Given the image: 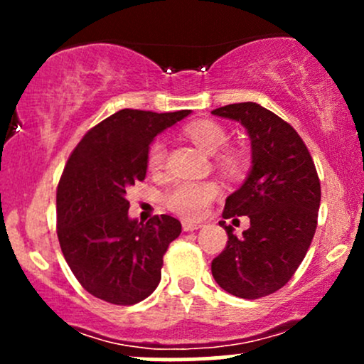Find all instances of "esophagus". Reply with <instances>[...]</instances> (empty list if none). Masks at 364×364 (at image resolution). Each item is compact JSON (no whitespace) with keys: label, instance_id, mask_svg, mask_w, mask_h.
<instances>
[{"label":"esophagus","instance_id":"obj_1","mask_svg":"<svg viewBox=\"0 0 364 364\" xmlns=\"http://www.w3.org/2000/svg\"><path fill=\"white\" fill-rule=\"evenodd\" d=\"M203 224L200 223H191V220H183V231H196V229L202 228Z\"/></svg>","mask_w":364,"mask_h":364}]
</instances>
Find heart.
<instances>
[{
  "label": "heart",
  "instance_id": "heart-1",
  "mask_svg": "<svg viewBox=\"0 0 364 364\" xmlns=\"http://www.w3.org/2000/svg\"><path fill=\"white\" fill-rule=\"evenodd\" d=\"M186 135L190 136L193 144L200 149L205 150L207 154L220 152L229 141V133L223 124L215 121H195L188 124ZM166 161V144L162 140H156L150 145L147 154V164L152 171L162 169ZM223 166L229 169L237 168V157L235 154H224L220 157ZM220 188L212 181H198V183H178L166 193V205L174 214H178L183 219L196 220L205 215V212L210 207V203L219 196Z\"/></svg>",
  "mask_w": 364,
  "mask_h": 364
}]
</instances>
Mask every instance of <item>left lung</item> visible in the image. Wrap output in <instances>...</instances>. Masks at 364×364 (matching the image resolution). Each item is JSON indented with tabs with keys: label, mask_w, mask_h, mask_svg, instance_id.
Returning a JSON list of instances; mask_svg holds the SVG:
<instances>
[{
	"label": "left lung",
	"mask_w": 364,
	"mask_h": 364,
	"mask_svg": "<svg viewBox=\"0 0 364 364\" xmlns=\"http://www.w3.org/2000/svg\"><path fill=\"white\" fill-rule=\"evenodd\" d=\"M212 114L235 119L252 141V169L225 198L220 225L228 245L212 260L215 282L229 294L258 299L289 282L310 248L320 207V179L306 145L289 123L257 102L219 107ZM248 215L237 238L225 219Z\"/></svg>",
	"instance_id": "left-lung-1"
}]
</instances>
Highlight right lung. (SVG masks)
<instances>
[{
    "instance_id": "obj_1",
    "label": "right lung",
    "mask_w": 364,
    "mask_h": 364,
    "mask_svg": "<svg viewBox=\"0 0 364 364\" xmlns=\"http://www.w3.org/2000/svg\"><path fill=\"white\" fill-rule=\"evenodd\" d=\"M188 114L121 109L89 129L66 162L56 193L58 240L77 281L102 301L135 304L161 282L162 258L181 223L129 219L127 190L145 179L154 139Z\"/></svg>"
}]
</instances>
